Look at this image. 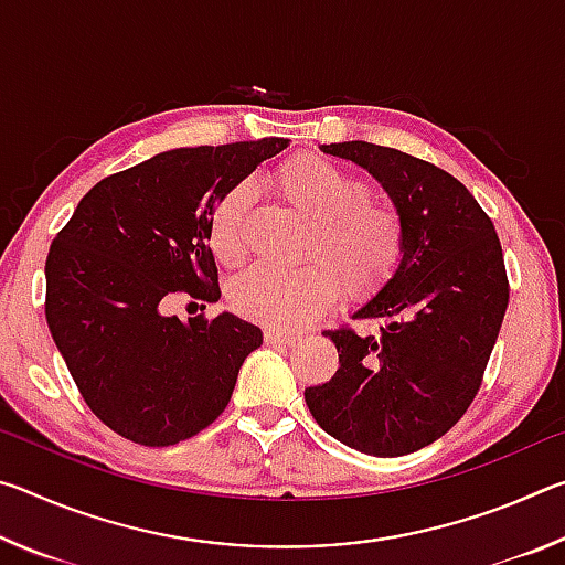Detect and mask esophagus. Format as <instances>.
I'll return each mask as SVG.
<instances>
[{"label": "esophagus", "mask_w": 565, "mask_h": 565, "mask_svg": "<svg viewBox=\"0 0 565 565\" xmlns=\"http://www.w3.org/2000/svg\"><path fill=\"white\" fill-rule=\"evenodd\" d=\"M266 341L269 343H286V347H291V343H296L301 339V333L296 331H286V329H266Z\"/></svg>", "instance_id": "obj_1"}]
</instances>
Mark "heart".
<instances>
[{"mask_svg": "<svg viewBox=\"0 0 565 565\" xmlns=\"http://www.w3.org/2000/svg\"><path fill=\"white\" fill-rule=\"evenodd\" d=\"M271 189L294 212L311 218L303 266L291 271L254 266L228 289L242 317L271 327H306L343 294L371 299L404 264L406 226L398 209L371 196L363 177L319 154H296L271 174ZM248 189H226L209 214L206 238L214 259L234 269L246 256Z\"/></svg>", "mask_w": 565, "mask_h": 565, "instance_id": "1", "label": "heart"}]
</instances>
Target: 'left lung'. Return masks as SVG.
Segmentation results:
<instances>
[{"label":"left lung","instance_id":"left-lung-1","mask_svg":"<svg viewBox=\"0 0 565 565\" xmlns=\"http://www.w3.org/2000/svg\"><path fill=\"white\" fill-rule=\"evenodd\" d=\"M327 154L369 169L406 226L404 264L356 319L379 333L323 331L339 371L303 391L323 431L361 454L394 458L434 444L481 388L509 306L493 222L461 181L406 151L341 141Z\"/></svg>","mask_w":565,"mask_h":565}]
</instances>
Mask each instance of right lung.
Returning <instances> with one entry per match:
<instances>
[{
  "label": "right lung",
  "mask_w": 565,
  "mask_h": 565,
  "mask_svg": "<svg viewBox=\"0 0 565 565\" xmlns=\"http://www.w3.org/2000/svg\"><path fill=\"white\" fill-rule=\"evenodd\" d=\"M289 147L266 137L171 149L94 184L46 256L44 313L92 414L141 446H174L226 408L262 329L234 313L189 321L174 296L218 301L206 224L216 199Z\"/></svg>",
  "instance_id": "right-lung-1"
}]
</instances>
